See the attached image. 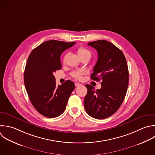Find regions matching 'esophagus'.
Masks as SVG:
<instances>
[{
	"instance_id": "esophagus-1",
	"label": "esophagus",
	"mask_w": 155,
	"mask_h": 155,
	"mask_svg": "<svg viewBox=\"0 0 155 155\" xmlns=\"http://www.w3.org/2000/svg\"><path fill=\"white\" fill-rule=\"evenodd\" d=\"M74 84H75V86H76V87H78V86L81 85V84H79V83H76V82Z\"/></svg>"
}]
</instances>
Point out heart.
<instances>
[{
	"label": "heart",
	"mask_w": 155,
	"mask_h": 155,
	"mask_svg": "<svg viewBox=\"0 0 155 155\" xmlns=\"http://www.w3.org/2000/svg\"><path fill=\"white\" fill-rule=\"evenodd\" d=\"M78 54L80 58H83V57H89L90 58L91 57V53L90 51L87 50V48L81 47L78 49ZM67 56H65L64 58V60H65V58ZM85 74V71L84 70H76L74 71L71 73V76L73 78H75L76 79H81L84 74Z\"/></svg>",
	"instance_id": "1"
}]
</instances>
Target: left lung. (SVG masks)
Segmentation results:
<instances>
[{"label":"left lung","instance_id":"left-lung-1","mask_svg":"<svg viewBox=\"0 0 155 155\" xmlns=\"http://www.w3.org/2000/svg\"><path fill=\"white\" fill-rule=\"evenodd\" d=\"M88 45L95 48L98 54L91 79L102 80V87L94 90L91 85H85V110L92 117L103 119L113 115L125 98L128 85V66L122 51L112 43L99 40Z\"/></svg>","mask_w":155,"mask_h":155}]
</instances>
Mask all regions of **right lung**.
I'll return each mask as SVG.
<instances>
[{
    "label": "right lung",
    "instance_id": "1",
    "mask_svg": "<svg viewBox=\"0 0 155 155\" xmlns=\"http://www.w3.org/2000/svg\"><path fill=\"white\" fill-rule=\"evenodd\" d=\"M75 43L48 41L35 48L28 58L25 87L33 107L47 117H56L64 113L74 89V84L70 80L56 86L53 73L62 67L61 54Z\"/></svg>",
    "mask_w": 155,
    "mask_h": 155
}]
</instances>
